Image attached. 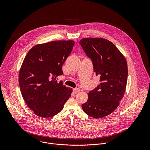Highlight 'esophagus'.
Here are the masks:
<instances>
[{"label":"esophagus","mask_w":150,"mask_h":150,"mask_svg":"<svg viewBox=\"0 0 150 150\" xmlns=\"http://www.w3.org/2000/svg\"><path fill=\"white\" fill-rule=\"evenodd\" d=\"M73 91L74 93H77V92H79L80 91V89L79 88H74V89H73Z\"/></svg>","instance_id":"34e87169"}]
</instances>
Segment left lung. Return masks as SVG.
Here are the masks:
<instances>
[{
	"label": "left lung",
	"mask_w": 150,
	"mask_h": 150,
	"mask_svg": "<svg viewBox=\"0 0 150 150\" xmlns=\"http://www.w3.org/2000/svg\"><path fill=\"white\" fill-rule=\"evenodd\" d=\"M86 55L92 61L93 70L100 83L88 93L82 105L86 114L100 118L112 112L120 105L126 89L128 65L125 57L107 39L84 38L80 41Z\"/></svg>",
	"instance_id": "obj_1"
}]
</instances>
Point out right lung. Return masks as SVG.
Segmentation results:
<instances>
[{
    "label": "right lung",
    "mask_w": 150,
    "mask_h": 150,
    "mask_svg": "<svg viewBox=\"0 0 150 150\" xmlns=\"http://www.w3.org/2000/svg\"><path fill=\"white\" fill-rule=\"evenodd\" d=\"M73 40L52 41L33 47L22 62L19 85L27 106L42 118L58 114L71 96L72 88L57 80L73 49Z\"/></svg>",
    "instance_id": "1"
}]
</instances>
